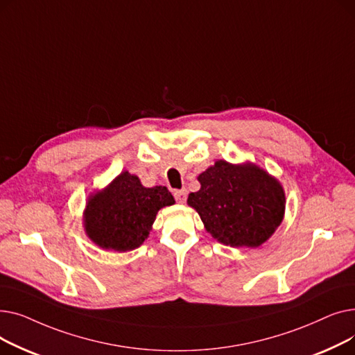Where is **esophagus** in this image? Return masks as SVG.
I'll return each instance as SVG.
<instances>
[{
	"mask_svg": "<svg viewBox=\"0 0 355 355\" xmlns=\"http://www.w3.org/2000/svg\"><path fill=\"white\" fill-rule=\"evenodd\" d=\"M174 197H175V200L178 201V202H185V200H187V191L185 190H177V191H174Z\"/></svg>",
	"mask_w": 355,
	"mask_h": 355,
	"instance_id": "obj_1",
	"label": "esophagus"
}]
</instances>
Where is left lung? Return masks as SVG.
<instances>
[{
    "label": "left lung",
    "instance_id": "8db88e82",
    "mask_svg": "<svg viewBox=\"0 0 355 355\" xmlns=\"http://www.w3.org/2000/svg\"><path fill=\"white\" fill-rule=\"evenodd\" d=\"M201 189L189 196L206 230L232 248H257L275 233L285 214L281 182L252 162L218 159L198 175Z\"/></svg>",
    "mask_w": 355,
    "mask_h": 355
}]
</instances>
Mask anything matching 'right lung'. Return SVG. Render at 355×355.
Masks as SVG:
<instances>
[{
	"mask_svg": "<svg viewBox=\"0 0 355 355\" xmlns=\"http://www.w3.org/2000/svg\"><path fill=\"white\" fill-rule=\"evenodd\" d=\"M174 202L166 187L146 189L137 175L123 171L106 189L87 198L85 232L93 243L105 250H134L153 230L158 210Z\"/></svg>",
	"mask_w": 355,
	"mask_h": 355,
	"instance_id": "add662e5",
	"label": "right lung"
}]
</instances>
